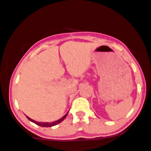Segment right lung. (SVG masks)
I'll use <instances>...</instances> for the list:
<instances>
[{"mask_svg":"<svg viewBox=\"0 0 151 151\" xmlns=\"http://www.w3.org/2000/svg\"><path fill=\"white\" fill-rule=\"evenodd\" d=\"M67 114H68V113H67ZM67 114H66L62 118V119H59V120L56 121H54V122H52V123H41V122H37V121H35L32 120V119H30V118H29L28 116H26V117H27V119H28V120H30V121H32V122L35 123V124H37V125L40 126H42V127H51V126H55V125H57V124H60V123H61L62 121H63L64 119H65L66 116H67Z\"/></svg>","mask_w":151,"mask_h":151,"instance_id":"1","label":"right lung"}]
</instances>
